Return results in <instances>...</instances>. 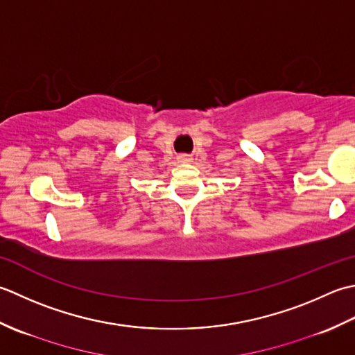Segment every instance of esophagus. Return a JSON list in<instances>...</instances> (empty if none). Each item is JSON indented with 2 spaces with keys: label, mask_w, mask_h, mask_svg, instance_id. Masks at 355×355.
I'll return each mask as SVG.
<instances>
[{
  "label": "esophagus",
  "mask_w": 355,
  "mask_h": 355,
  "mask_svg": "<svg viewBox=\"0 0 355 355\" xmlns=\"http://www.w3.org/2000/svg\"><path fill=\"white\" fill-rule=\"evenodd\" d=\"M191 155H187V153H182V155H179L178 156V161L179 162H191Z\"/></svg>",
  "instance_id": "obj_1"
}]
</instances>
